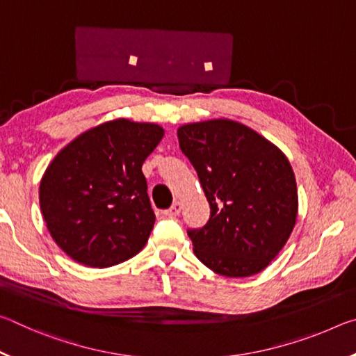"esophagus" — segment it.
Instances as JSON below:
<instances>
[{
	"label": "esophagus",
	"mask_w": 356,
	"mask_h": 356,
	"mask_svg": "<svg viewBox=\"0 0 356 356\" xmlns=\"http://www.w3.org/2000/svg\"><path fill=\"white\" fill-rule=\"evenodd\" d=\"M180 210H182V202L176 201L170 209L165 210L163 213H165L166 216H170V218H174V216H177V215L180 213Z\"/></svg>",
	"instance_id": "esophagus-1"
}]
</instances>
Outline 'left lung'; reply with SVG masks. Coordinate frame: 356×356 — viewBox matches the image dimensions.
Here are the masks:
<instances>
[{"label":"left lung","mask_w":356,"mask_h":356,"mask_svg":"<svg viewBox=\"0 0 356 356\" xmlns=\"http://www.w3.org/2000/svg\"><path fill=\"white\" fill-rule=\"evenodd\" d=\"M177 136L210 206L206 226L186 231L196 257L229 278L262 272L297 221V184L286 155L231 119L186 124Z\"/></svg>","instance_id":"8db88e82"}]
</instances>
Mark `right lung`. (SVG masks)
I'll list each match as a JSON object with an SVG mask.
<instances>
[{
  "mask_svg": "<svg viewBox=\"0 0 356 356\" xmlns=\"http://www.w3.org/2000/svg\"><path fill=\"white\" fill-rule=\"evenodd\" d=\"M163 134L156 124L116 119L59 150L40 180L39 202L65 254L106 268L144 248L155 213L141 166Z\"/></svg>",
  "mask_w": 356,
  "mask_h": 356,
  "instance_id": "obj_1",
  "label": "right lung"
}]
</instances>
